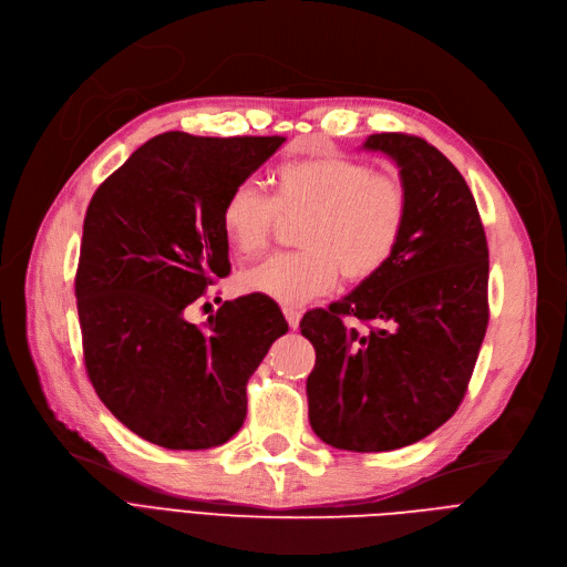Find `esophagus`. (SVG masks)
<instances>
[{
  "instance_id": "34e87169",
  "label": "esophagus",
  "mask_w": 567,
  "mask_h": 567,
  "mask_svg": "<svg viewBox=\"0 0 567 567\" xmlns=\"http://www.w3.org/2000/svg\"><path fill=\"white\" fill-rule=\"evenodd\" d=\"M282 315H285V319L289 323V329H299V323H301V312L299 310H296V308H282Z\"/></svg>"
}]
</instances>
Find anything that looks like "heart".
Instances as JSON below:
<instances>
[{"label": "heart", "instance_id": "heart-1", "mask_svg": "<svg viewBox=\"0 0 567 567\" xmlns=\"http://www.w3.org/2000/svg\"><path fill=\"white\" fill-rule=\"evenodd\" d=\"M303 218L296 244L238 274V289L282 306L331 291L338 276L365 282L389 264L409 218L406 186L393 174L342 156L287 161L274 172V195L252 182L234 186L220 208L231 250H264L280 218Z\"/></svg>", "mask_w": 567, "mask_h": 567}]
</instances>
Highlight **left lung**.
Segmentation results:
<instances>
[{
	"label": "left lung",
	"instance_id": "8db88e82",
	"mask_svg": "<svg viewBox=\"0 0 567 567\" xmlns=\"http://www.w3.org/2000/svg\"><path fill=\"white\" fill-rule=\"evenodd\" d=\"M363 146L398 163L406 229L374 278L306 312L301 333L317 353L315 434L340 451L383 453L425 439L462 404L489 321V250L464 176L436 146L406 133H377Z\"/></svg>",
	"mask_w": 567,
	"mask_h": 567
}]
</instances>
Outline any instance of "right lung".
<instances>
[{
    "mask_svg": "<svg viewBox=\"0 0 567 567\" xmlns=\"http://www.w3.org/2000/svg\"><path fill=\"white\" fill-rule=\"evenodd\" d=\"M282 142L163 133L89 202L75 276L84 368L114 419L163 449L206 451L241 430L248 379L289 329L255 293L204 326L186 319L229 276L227 193Z\"/></svg>",
    "mask_w": 567,
    "mask_h": 567,
    "instance_id": "right-lung-1",
    "label": "right lung"
}]
</instances>
